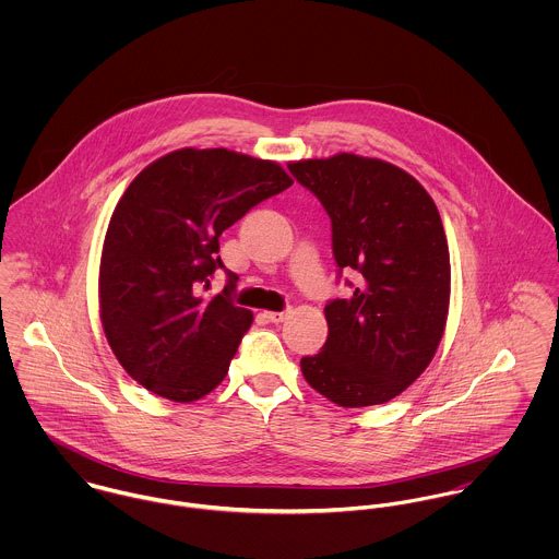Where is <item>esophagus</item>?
Here are the masks:
<instances>
[{
	"mask_svg": "<svg viewBox=\"0 0 559 559\" xmlns=\"http://www.w3.org/2000/svg\"><path fill=\"white\" fill-rule=\"evenodd\" d=\"M286 312H264V319L269 320V322H273V324H280V322H284L286 320Z\"/></svg>",
	"mask_w": 559,
	"mask_h": 559,
	"instance_id": "1",
	"label": "esophagus"
}]
</instances>
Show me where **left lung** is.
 Returning a JSON list of instances; mask_svg holds the SVG:
<instances>
[{
  "mask_svg": "<svg viewBox=\"0 0 559 559\" xmlns=\"http://www.w3.org/2000/svg\"><path fill=\"white\" fill-rule=\"evenodd\" d=\"M288 169L331 219L340 273H359L348 299L324 306L326 342L301 359V372L346 408L396 399L428 368L445 331L450 251L439 211L388 160L340 153Z\"/></svg>",
  "mask_w": 559,
  "mask_h": 559,
  "instance_id": "obj_1",
  "label": "left lung"
}]
</instances>
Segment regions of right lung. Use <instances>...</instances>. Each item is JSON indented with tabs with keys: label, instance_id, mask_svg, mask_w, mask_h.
<instances>
[{
	"label": "right lung",
	"instance_id": "1",
	"mask_svg": "<svg viewBox=\"0 0 559 559\" xmlns=\"http://www.w3.org/2000/svg\"><path fill=\"white\" fill-rule=\"evenodd\" d=\"M293 178L275 160L180 148L144 167L114 209L103 242L98 308L105 337L142 388L193 402L228 374L251 312L202 297L224 269L219 237Z\"/></svg>",
	"mask_w": 559,
	"mask_h": 559
}]
</instances>
